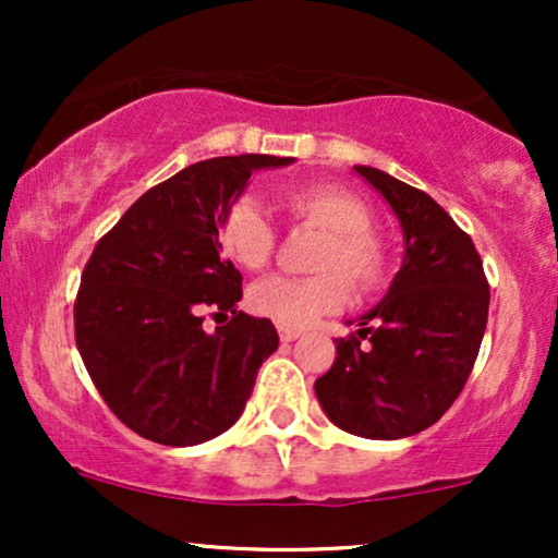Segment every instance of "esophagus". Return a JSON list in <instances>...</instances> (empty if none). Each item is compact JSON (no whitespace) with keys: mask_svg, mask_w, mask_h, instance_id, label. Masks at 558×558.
I'll list each match as a JSON object with an SVG mask.
<instances>
[{"mask_svg":"<svg viewBox=\"0 0 558 558\" xmlns=\"http://www.w3.org/2000/svg\"><path fill=\"white\" fill-rule=\"evenodd\" d=\"M278 336H280V341H283V343H291V341H296V338L301 336V330L299 328H286V325H278Z\"/></svg>","mask_w":558,"mask_h":558,"instance_id":"1","label":"esophagus"}]
</instances>
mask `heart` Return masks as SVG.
Returning a JSON list of instances; mask_svg holds the SVG:
<instances>
[{
  "mask_svg": "<svg viewBox=\"0 0 558 558\" xmlns=\"http://www.w3.org/2000/svg\"><path fill=\"white\" fill-rule=\"evenodd\" d=\"M293 226L323 230L312 254V275H270L248 288V310L286 328H306L338 312L351 287L367 293L388 278V246L373 228V207L360 194L336 183H312L278 196ZM217 241L228 259L248 272L270 265L278 230L246 198L233 202L217 222Z\"/></svg>",
  "mask_w": 558,
  "mask_h": 558,
  "instance_id": "1",
  "label": "heart"
}]
</instances>
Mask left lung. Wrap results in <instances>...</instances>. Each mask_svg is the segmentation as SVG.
I'll return each mask as SVG.
<instances>
[{"instance_id":"8db88e82","label":"left lung","mask_w":558,"mask_h":558,"mask_svg":"<svg viewBox=\"0 0 558 558\" xmlns=\"http://www.w3.org/2000/svg\"><path fill=\"white\" fill-rule=\"evenodd\" d=\"M354 170L399 215L407 257L360 330L338 338L315 393L345 433L407 438L435 425L462 393L488 325L490 288L475 243L438 202L383 170Z\"/></svg>"}]
</instances>
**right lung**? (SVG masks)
<instances>
[{"label":"right lung","instance_id":"1","mask_svg":"<svg viewBox=\"0 0 558 558\" xmlns=\"http://www.w3.org/2000/svg\"><path fill=\"white\" fill-rule=\"evenodd\" d=\"M291 157H213L157 183L101 235L75 296V345L112 414L162 446H196L241 417L278 349L267 317L239 312L241 272L217 222L257 168ZM231 319L213 337L203 310Z\"/></svg>","mask_w":558,"mask_h":558}]
</instances>
